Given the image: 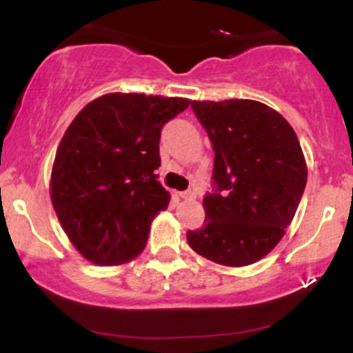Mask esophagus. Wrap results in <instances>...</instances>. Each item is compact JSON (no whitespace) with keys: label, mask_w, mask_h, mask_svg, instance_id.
<instances>
[{"label":"esophagus","mask_w":353,"mask_h":353,"mask_svg":"<svg viewBox=\"0 0 353 353\" xmlns=\"http://www.w3.org/2000/svg\"><path fill=\"white\" fill-rule=\"evenodd\" d=\"M179 196L182 197V199H185V201L196 199V197H197V190L196 189H189V190H185V192H181Z\"/></svg>","instance_id":"1"}]
</instances>
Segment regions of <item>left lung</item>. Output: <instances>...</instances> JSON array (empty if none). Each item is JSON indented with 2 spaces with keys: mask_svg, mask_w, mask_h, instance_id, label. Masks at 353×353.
I'll list each match as a JSON object with an SVG mask.
<instances>
[{
  "mask_svg": "<svg viewBox=\"0 0 353 353\" xmlns=\"http://www.w3.org/2000/svg\"><path fill=\"white\" fill-rule=\"evenodd\" d=\"M214 152L216 192L205 219L189 230L194 252L228 267L265 257L281 242L305 189L307 164L292 125L252 99L192 101Z\"/></svg>",
  "mask_w": 353,
  "mask_h": 353,
  "instance_id": "left-lung-1",
  "label": "left lung"
}]
</instances>
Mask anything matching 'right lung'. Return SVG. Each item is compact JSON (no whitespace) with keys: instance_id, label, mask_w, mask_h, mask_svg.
Instances as JSON below:
<instances>
[{"instance_id":"right-lung-1","label":"right lung","mask_w":353,"mask_h":353,"mask_svg":"<svg viewBox=\"0 0 353 353\" xmlns=\"http://www.w3.org/2000/svg\"><path fill=\"white\" fill-rule=\"evenodd\" d=\"M185 98L109 92L68 125L52 163L50 194L74 249L96 265L131 262L171 194L154 174L161 129Z\"/></svg>"}]
</instances>
